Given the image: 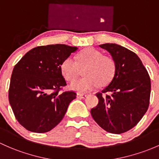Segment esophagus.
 Returning <instances> with one entry per match:
<instances>
[{
    "instance_id": "obj_1",
    "label": "esophagus",
    "mask_w": 159,
    "mask_h": 159,
    "mask_svg": "<svg viewBox=\"0 0 159 159\" xmlns=\"http://www.w3.org/2000/svg\"><path fill=\"white\" fill-rule=\"evenodd\" d=\"M77 98H79V99H84V98H87V94H84V93H77Z\"/></svg>"
}]
</instances>
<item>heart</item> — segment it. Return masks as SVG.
<instances>
[{
  "mask_svg": "<svg viewBox=\"0 0 159 159\" xmlns=\"http://www.w3.org/2000/svg\"><path fill=\"white\" fill-rule=\"evenodd\" d=\"M77 61L68 57L63 60L60 66L61 75L68 81H72L79 75L80 68L86 66L84 78L76 80L69 85L73 91L85 93L91 91L99 84L104 85L109 83L116 71V63L110 56L94 48H87L80 52L76 56Z\"/></svg>",
  "mask_w": 159,
  "mask_h": 159,
  "instance_id": "b5f03b06",
  "label": "heart"
}]
</instances>
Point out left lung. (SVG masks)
Listing matches in <instances>:
<instances>
[{
    "label": "left lung",
    "instance_id": "left-lung-1",
    "mask_svg": "<svg viewBox=\"0 0 159 159\" xmlns=\"http://www.w3.org/2000/svg\"><path fill=\"white\" fill-rule=\"evenodd\" d=\"M99 46L109 52L116 63V71L109 84L96 94L99 102L91 113L103 129L120 134L134 127L146 113L151 81L136 53L115 43ZM108 92L110 96L105 94Z\"/></svg>",
    "mask_w": 159,
    "mask_h": 159
}]
</instances>
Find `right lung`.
I'll list each match as a JSON object with an SVG mask.
<instances>
[{
  "instance_id": "obj_1",
  "label": "right lung",
  "mask_w": 159,
  "mask_h": 159,
  "mask_svg": "<svg viewBox=\"0 0 159 159\" xmlns=\"http://www.w3.org/2000/svg\"><path fill=\"white\" fill-rule=\"evenodd\" d=\"M77 50V47L65 44L37 46L14 66L9 102L16 119L27 130L46 133L64 117L76 93H59L66 85L60 66Z\"/></svg>"
}]
</instances>
